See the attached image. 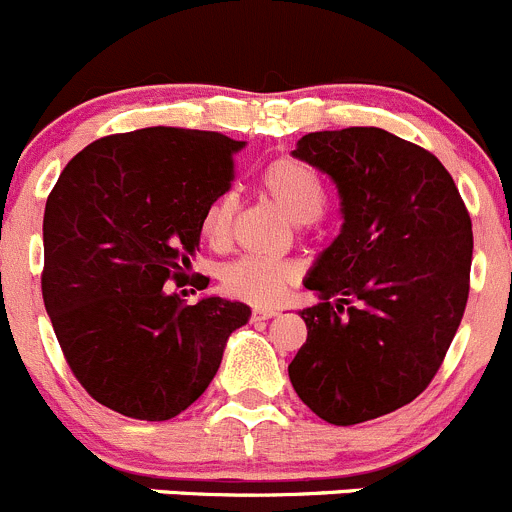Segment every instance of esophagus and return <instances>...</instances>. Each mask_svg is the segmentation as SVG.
<instances>
[{"label": "esophagus", "mask_w": 512, "mask_h": 512, "mask_svg": "<svg viewBox=\"0 0 512 512\" xmlns=\"http://www.w3.org/2000/svg\"><path fill=\"white\" fill-rule=\"evenodd\" d=\"M277 312L280 310H275V307H255V310H252V320H270Z\"/></svg>", "instance_id": "1"}]
</instances>
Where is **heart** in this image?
Masks as SVG:
<instances>
[{
  "instance_id": "heart-1",
  "label": "heart",
  "mask_w": 512,
  "mask_h": 512,
  "mask_svg": "<svg viewBox=\"0 0 512 512\" xmlns=\"http://www.w3.org/2000/svg\"><path fill=\"white\" fill-rule=\"evenodd\" d=\"M260 187L292 222L310 225L325 212L327 190L315 167L297 157H277L260 172ZM235 220V200L220 195L207 205L202 215V235L212 247L227 245ZM295 280V267L282 260L240 257L222 270V287L230 297L272 305Z\"/></svg>"
}]
</instances>
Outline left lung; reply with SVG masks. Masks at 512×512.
I'll return each instance as SVG.
<instances>
[{"mask_svg":"<svg viewBox=\"0 0 512 512\" xmlns=\"http://www.w3.org/2000/svg\"><path fill=\"white\" fill-rule=\"evenodd\" d=\"M292 155L332 177L345 222L305 280L322 302L300 312L307 340L287 372L317 418L365 423L413 403L443 365L473 225L438 157L380 127L310 132Z\"/></svg>","mask_w":512,"mask_h":512,"instance_id":"left-lung-1","label":"left lung"}]
</instances>
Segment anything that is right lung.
Instances as JSON below:
<instances>
[{
    "label": "right lung",
    "mask_w": 512,
    "mask_h": 512,
    "mask_svg": "<svg viewBox=\"0 0 512 512\" xmlns=\"http://www.w3.org/2000/svg\"><path fill=\"white\" fill-rule=\"evenodd\" d=\"M245 142L145 127L69 160L44 207L42 297L69 370L104 408L170 420L207 390L250 307L185 305L202 215L230 190ZM207 282L197 290H205Z\"/></svg>",
    "instance_id": "1"
}]
</instances>
